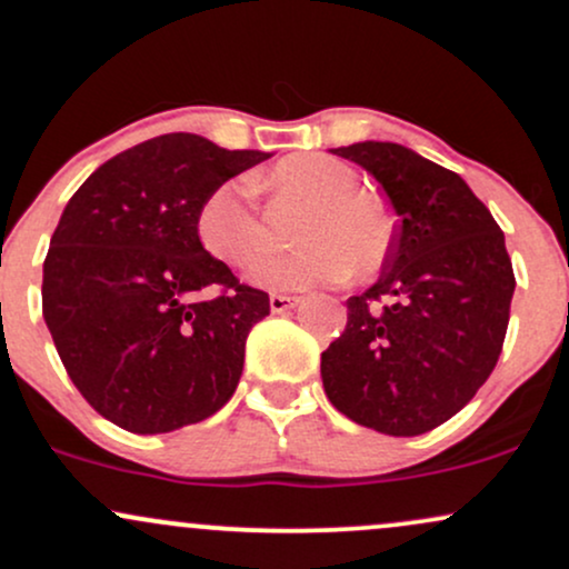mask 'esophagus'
<instances>
[{
	"label": "esophagus",
	"instance_id": "1",
	"mask_svg": "<svg viewBox=\"0 0 569 569\" xmlns=\"http://www.w3.org/2000/svg\"><path fill=\"white\" fill-rule=\"evenodd\" d=\"M301 301H303L301 296H284V292H273V296L268 298V306H271L273 315H284V311L296 309Z\"/></svg>",
	"mask_w": 569,
	"mask_h": 569
}]
</instances>
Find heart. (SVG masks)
I'll return each instance as SVG.
<instances>
[{
    "instance_id": "b5f03b06",
    "label": "heart",
    "mask_w": 569,
    "mask_h": 569,
    "mask_svg": "<svg viewBox=\"0 0 569 569\" xmlns=\"http://www.w3.org/2000/svg\"><path fill=\"white\" fill-rule=\"evenodd\" d=\"M273 188L309 201L296 239V250L271 252L252 266L250 279L268 290H306L333 282L352 268L368 277L385 263L392 244V226L381 203L357 193V174L328 156H290L271 171ZM196 233L212 258L228 266H247L266 247V233L254 209L250 184L220 182L203 196L196 212Z\"/></svg>"
}]
</instances>
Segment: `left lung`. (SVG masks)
<instances>
[{"label":"left lung","instance_id":"obj_1","mask_svg":"<svg viewBox=\"0 0 569 569\" xmlns=\"http://www.w3.org/2000/svg\"><path fill=\"white\" fill-rule=\"evenodd\" d=\"M385 188L398 231L385 271L347 301L322 352L325 395L385 436H422L473 400L502 352L513 298L506 236L468 182L411 147H336Z\"/></svg>","mask_w":569,"mask_h":569}]
</instances>
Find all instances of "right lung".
Instances as JSON below:
<instances>
[{
	"label": "right lung",
	"instance_id": "add662e5",
	"mask_svg": "<svg viewBox=\"0 0 569 569\" xmlns=\"http://www.w3.org/2000/svg\"><path fill=\"white\" fill-rule=\"evenodd\" d=\"M199 133L107 161L63 207L42 266V317L69 379L139 436L203 422L231 400L252 325L271 306L201 247L203 196L254 163ZM209 286H222L207 299Z\"/></svg>",
	"mask_w": 569,
	"mask_h": 569
}]
</instances>
